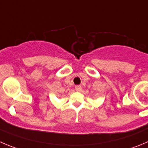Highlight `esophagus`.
Returning <instances> with one entry per match:
<instances>
[{
  "label": "esophagus",
  "instance_id": "esophagus-1",
  "mask_svg": "<svg viewBox=\"0 0 148 148\" xmlns=\"http://www.w3.org/2000/svg\"><path fill=\"white\" fill-rule=\"evenodd\" d=\"M75 90L77 91H81V90H82V87H81V85H76Z\"/></svg>",
  "mask_w": 148,
  "mask_h": 148
}]
</instances>
